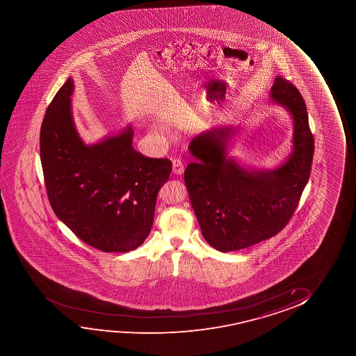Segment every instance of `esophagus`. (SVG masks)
Wrapping results in <instances>:
<instances>
[{"label": "esophagus", "instance_id": "34e87169", "mask_svg": "<svg viewBox=\"0 0 356 356\" xmlns=\"http://www.w3.org/2000/svg\"><path fill=\"white\" fill-rule=\"evenodd\" d=\"M184 170H185V168H184L182 161L180 159H174L172 161V172L175 175H181V174H184Z\"/></svg>", "mask_w": 356, "mask_h": 356}]
</instances>
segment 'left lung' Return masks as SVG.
Here are the masks:
<instances>
[{"instance_id": "8db88e82", "label": "left lung", "mask_w": 356, "mask_h": 356, "mask_svg": "<svg viewBox=\"0 0 356 356\" xmlns=\"http://www.w3.org/2000/svg\"><path fill=\"white\" fill-rule=\"evenodd\" d=\"M271 102L293 119V149L276 169H252L227 156L234 127L203 132L190 143L195 161L186 168V187L205 241L222 253L271 238L297 209L314 156L307 106L296 86L276 76Z\"/></svg>"}]
</instances>
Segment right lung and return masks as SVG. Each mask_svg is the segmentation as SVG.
I'll use <instances>...</instances> for the list:
<instances>
[{
	"mask_svg": "<svg viewBox=\"0 0 356 356\" xmlns=\"http://www.w3.org/2000/svg\"><path fill=\"white\" fill-rule=\"evenodd\" d=\"M73 91L68 78L49 103L40 131L49 203L85 243L106 253L130 252L151 232L156 195L170 176L171 161L134 149L130 125L86 145L74 122Z\"/></svg>",
	"mask_w": 356,
	"mask_h": 356,
	"instance_id": "add662e5",
	"label": "right lung"
}]
</instances>
